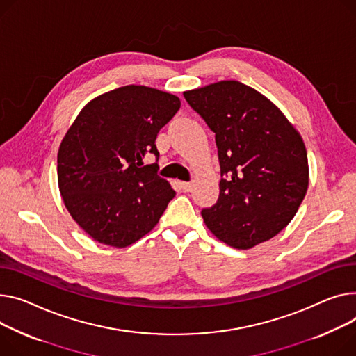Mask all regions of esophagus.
<instances>
[{"mask_svg":"<svg viewBox=\"0 0 356 356\" xmlns=\"http://www.w3.org/2000/svg\"><path fill=\"white\" fill-rule=\"evenodd\" d=\"M179 186L183 192H192L193 188V183H187V181H180Z\"/></svg>","mask_w":356,"mask_h":356,"instance_id":"esophagus-1","label":"esophagus"}]
</instances>
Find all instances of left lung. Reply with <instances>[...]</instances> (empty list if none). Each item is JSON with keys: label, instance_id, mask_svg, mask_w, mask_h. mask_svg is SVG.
Here are the masks:
<instances>
[{"label": "left lung", "instance_id": "1", "mask_svg": "<svg viewBox=\"0 0 356 356\" xmlns=\"http://www.w3.org/2000/svg\"><path fill=\"white\" fill-rule=\"evenodd\" d=\"M215 133L220 183L207 229L234 249H252L285 229L309 184L303 140L277 106L257 90L223 80L183 92Z\"/></svg>", "mask_w": 356, "mask_h": 356}]
</instances>
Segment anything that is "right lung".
<instances>
[{
    "label": "right lung",
    "instance_id": "add662e5",
    "mask_svg": "<svg viewBox=\"0 0 356 356\" xmlns=\"http://www.w3.org/2000/svg\"><path fill=\"white\" fill-rule=\"evenodd\" d=\"M180 108L172 92L124 86L88 102L57 156L58 188L68 213L96 242L127 248L157 223L176 192L156 175V137Z\"/></svg>",
    "mask_w": 356,
    "mask_h": 356
}]
</instances>
